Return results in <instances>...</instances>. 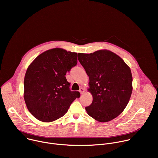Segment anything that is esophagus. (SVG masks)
<instances>
[{
	"label": "esophagus",
	"instance_id": "34e87169",
	"mask_svg": "<svg viewBox=\"0 0 158 158\" xmlns=\"http://www.w3.org/2000/svg\"><path fill=\"white\" fill-rule=\"evenodd\" d=\"M84 91H85V90H84V89H83L82 87H81L80 88V89H79V92H80V93L82 94H83L84 93Z\"/></svg>",
	"mask_w": 158,
	"mask_h": 158
}]
</instances>
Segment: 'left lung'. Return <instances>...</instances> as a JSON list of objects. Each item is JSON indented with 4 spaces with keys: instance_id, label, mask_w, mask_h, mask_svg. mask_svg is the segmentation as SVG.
Listing matches in <instances>:
<instances>
[{
    "instance_id": "left-lung-1",
    "label": "left lung",
    "mask_w": 158,
    "mask_h": 158,
    "mask_svg": "<svg viewBox=\"0 0 158 158\" xmlns=\"http://www.w3.org/2000/svg\"><path fill=\"white\" fill-rule=\"evenodd\" d=\"M77 56L89 77V91L93 97L92 104L85 107L87 114L102 123L116 118L127 106L132 94L130 68L119 56L107 50Z\"/></svg>"
}]
</instances>
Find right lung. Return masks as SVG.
I'll list each match as a JSON object with an SVG mask.
<instances>
[{
	"label": "right lung",
	"mask_w": 158,
	"mask_h": 158,
	"mask_svg": "<svg viewBox=\"0 0 158 158\" xmlns=\"http://www.w3.org/2000/svg\"><path fill=\"white\" fill-rule=\"evenodd\" d=\"M77 53L56 48L37 56L27 69L24 77V100L31 113L48 123L63 116L71 104L79 98L71 91L65 75L77 64Z\"/></svg>",
	"instance_id": "right-lung-1"
}]
</instances>
